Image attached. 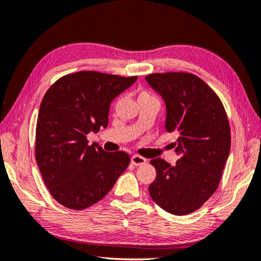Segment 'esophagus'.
Segmentation results:
<instances>
[{
	"instance_id": "esophagus-1",
	"label": "esophagus",
	"mask_w": 261,
	"mask_h": 261,
	"mask_svg": "<svg viewBox=\"0 0 261 261\" xmlns=\"http://www.w3.org/2000/svg\"><path fill=\"white\" fill-rule=\"evenodd\" d=\"M147 162V160L145 157H142V156H140V155H132V157H131V163L134 165H136V166H138V165H142V164H145V163Z\"/></svg>"
}]
</instances>
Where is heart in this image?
I'll return each instance as SVG.
<instances>
[{"instance_id":"b5f03b06","label":"heart","mask_w":261,"mask_h":261,"mask_svg":"<svg viewBox=\"0 0 261 261\" xmlns=\"http://www.w3.org/2000/svg\"><path fill=\"white\" fill-rule=\"evenodd\" d=\"M149 98H154V96H152L149 91H147L145 89H141L139 90V93H138V100H141V99H149Z\"/></svg>"}]
</instances>
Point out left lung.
<instances>
[{"instance_id": "left-lung-1", "label": "left lung", "mask_w": 261, "mask_h": 261, "mask_svg": "<svg viewBox=\"0 0 261 261\" xmlns=\"http://www.w3.org/2000/svg\"><path fill=\"white\" fill-rule=\"evenodd\" d=\"M166 104V130L177 135L175 166L151 160L156 178L149 195L173 215H188L211 198L221 182L231 148L227 114L217 94L198 75L165 72L146 75Z\"/></svg>"}]
</instances>
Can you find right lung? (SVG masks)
Returning a JSON list of instances; mask_svg holds the SVG:
<instances>
[{
	"mask_svg": "<svg viewBox=\"0 0 261 261\" xmlns=\"http://www.w3.org/2000/svg\"><path fill=\"white\" fill-rule=\"evenodd\" d=\"M138 76L97 71L63 75L43 97L36 125L35 157L50 195L81 211L103 199L130 164L125 151L88 145L87 135L109 124L110 104Z\"/></svg>",
	"mask_w": 261,
	"mask_h": 261,
	"instance_id": "add662e5",
	"label": "right lung"
}]
</instances>
